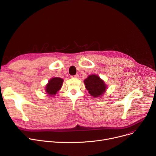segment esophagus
Wrapping results in <instances>:
<instances>
[{"label": "esophagus", "instance_id": "obj_1", "mask_svg": "<svg viewBox=\"0 0 156 156\" xmlns=\"http://www.w3.org/2000/svg\"><path fill=\"white\" fill-rule=\"evenodd\" d=\"M71 77L73 78H78L79 77V75H78V74H75V75H73Z\"/></svg>", "mask_w": 156, "mask_h": 156}]
</instances>
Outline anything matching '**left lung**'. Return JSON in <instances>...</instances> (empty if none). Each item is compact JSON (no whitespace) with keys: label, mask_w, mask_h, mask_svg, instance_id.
I'll use <instances>...</instances> for the list:
<instances>
[{"label":"left lung","mask_w":156,"mask_h":156,"mask_svg":"<svg viewBox=\"0 0 156 156\" xmlns=\"http://www.w3.org/2000/svg\"><path fill=\"white\" fill-rule=\"evenodd\" d=\"M84 83L89 94L94 98L103 95L106 89L105 82L96 74L89 76L84 80Z\"/></svg>","instance_id":"8db88e82"}]
</instances>
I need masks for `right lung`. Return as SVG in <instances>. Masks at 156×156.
Returning a JSON list of instances; mask_svg holds the SVG:
<instances>
[{
    "instance_id": "obj_1",
    "label": "right lung",
    "mask_w": 156,
    "mask_h": 156,
    "mask_svg": "<svg viewBox=\"0 0 156 156\" xmlns=\"http://www.w3.org/2000/svg\"><path fill=\"white\" fill-rule=\"evenodd\" d=\"M64 80L62 78L57 77V78H51L49 82L48 83L46 86V91L50 96L53 95H55L57 92L60 89Z\"/></svg>"
}]
</instances>
